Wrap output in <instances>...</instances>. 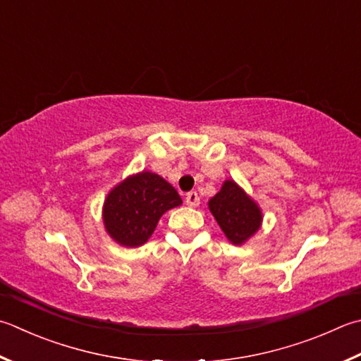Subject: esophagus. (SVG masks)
<instances>
[{"mask_svg":"<svg viewBox=\"0 0 361 361\" xmlns=\"http://www.w3.org/2000/svg\"><path fill=\"white\" fill-rule=\"evenodd\" d=\"M185 202H187V206H190V207L200 206V196H198V193H196V192H188L185 195Z\"/></svg>","mask_w":361,"mask_h":361,"instance_id":"esophagus-1","label":"esophagus"}]
</instances>
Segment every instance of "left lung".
Returning a JSON list of instances; mask_svg holds the SVG:
<instances>
[{
	"label": "left lung",
	"instance_id": "left-lung-1",
	"mask_svg": "<svg viewBox=\"0 0 361 361\" xmlns=\"http://www.w3.org/2000/svg\"><path fill=\"white\" fill-rule=\"evenodd\" d=\"M209 209L224 235L234 245L250 239L261 226L259 207L234 180L223 183L220 192L209 201Z\"/></svg>",
	"mask_w": 361,
	"mask_h": 361
}]
</instances>
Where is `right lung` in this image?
<instances>
[{
    "label": "right lung",
    "mask_w": 361,
    "mask_h": 361,
    "mask_svg": "<svg viewBox=\"0 0 361 361\" xmlns=\"http://www.w3.org/2000/svg\"><path fill=\"white\" fill-rule=\"evenodd\" d=\"M180 204L176 188L159 174L142 171L130 176L106 196V233L124 247H140L152 235L160 216Z\"/></svg>",
    "instance_id": "1"
}]
</instances>
